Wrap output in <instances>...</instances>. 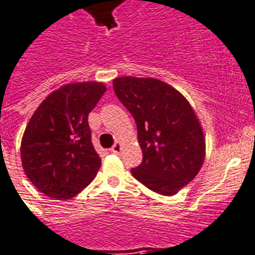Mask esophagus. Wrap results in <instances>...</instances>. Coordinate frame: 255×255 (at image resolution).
Instances as JSON below:
<instances>
[{
    "instance_id": "esophagus-1",
    "label": "esophagus",
    "mask_w": 255,
    "mask_h": 255,
    "mask_svg": "<svg viewBox=\"0 0 255 255\" xmlns=\"http://www.w3.org/2000/svg\"><path fill=\"white\" fill-rule=\"evenodd\" d=\"M121 150H123V146H121V143L117 142V143H115L112 148H111V152H112V153H120V152H121Z\"/></svg>"
}]
</instances>
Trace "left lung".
I'll use <instances>...</instances> for the list:
<instances>
[{"label": "left lung", "instance_id": "obj_1", "mask_svg": "<svg viewBox=\"0 0 255 255\" xmlns=\"http://www.w3.org/2000/svg\"><path fill=\"white\" fill-rule=\"evenodd\" d=\"M113 88L136 124L143 160L132 176L157 194L174 195L194 180L205 161L198 116L184 95L160 79L120 77Z\"/></svg>", "mask_w": 255, "mask_h": 255}]
</instances>
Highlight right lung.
<instances>
[{
  "label": "right lung",
  "instance_id": "1",
  "mask_svg": "<svg viewBox=\"0 0 255 255\" xmlns=\"http://www.w3.org/2000/svg\"><path fill=\"white\" fill-rule=\"evenodd\" d=\"M105 91L102 82L69 83L48 95L29 119L20 159L27 178L43 194L70 199L96 177L102 159L91 142L88 115Z\"/></svg>",
  "mask_w": 255,
  "mask_h": 255
}]
</instances>
